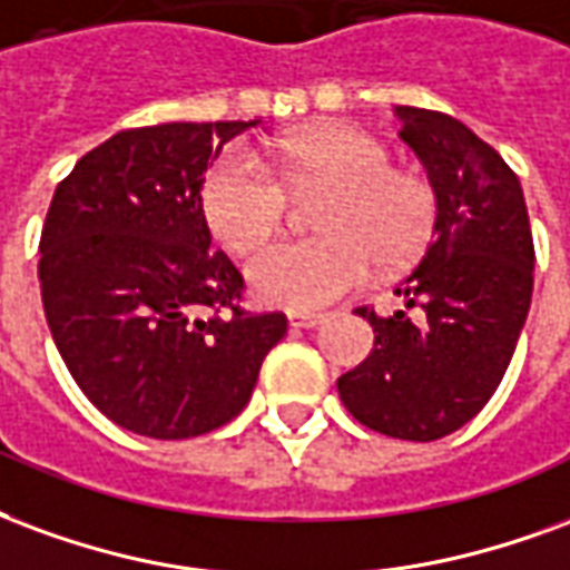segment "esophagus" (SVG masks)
<instances>
[{"mask_svg":"<svg viewBox=\"0 0 570 570\" xmlns=\"http://www.w3.org/2000/svg\"><path fill=\"white\" fill-rule=\"evenodd\" d=\"M322 318H325L322 313H291L288 325L291 327H315V325H322Z\"/></svg>","mask_w":570,"mask_h":570,"instance_id":"esophagus-1","label":"esophagus"}]
</instances>
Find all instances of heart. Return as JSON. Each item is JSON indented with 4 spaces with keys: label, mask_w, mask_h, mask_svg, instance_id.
<instances>
[{
    "label": "heart",
    "mask_w": 570,
    "mask_h": 570,
    "mask_svg": "<svg viewBox=\"0 0 570 570\" xmlns=\"http://www.w3.org/2000/svg\"><path fill=\"white\" fill-rule=\"evenodd\" d=\"M285 184L301 197L325 190L309 215L322 236L269 245L248 264V285L273 306H325L373 264L380 273L410 267L438 230L440 197L425 176L392 166L389 145L371 132L322 127L269 145L267 157L230 148L209 166L199 203L215 239L245 257L279 234L291 209Z\"/></svg>",
    "instance_id": "obj_1"
}]
</instances>
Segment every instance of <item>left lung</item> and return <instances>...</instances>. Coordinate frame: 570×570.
Segmentation results:
<instances>
[{
    "mask_svg": "<svg viewBox=\"0 0 570 570\" xmlns=\"http://www.w3.org/2000/svg\"><path fill=\"white\" fill-rule=\"evenodd\" d=\"M397 115L438 188V230L397 288L404 309H355L371 322L373 352L336 389L361 425L431 443L495 394L529 315L534 239L517 173L492 145L443 111Z\"/></svg>",
    "mask_w": 570,
    "mask_h": 570,
    "instance_id": "left-lung-1",
    "label": "left lung"
}]
</instances>
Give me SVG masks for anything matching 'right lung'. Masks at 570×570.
<instances>
[{"mask_svg":"<svg viewBox=\"0 0 570 570\" xmlns=\"http://www.w3.org/2000/svg\"><path fill=\"white\" fill-rule=\"evenodd\" d=\"M255 124V120H252ZM243 120L115 132L57 185L41 227L45 318L87 401L115 425L188 440L248 404L282 313L243 306V273L212 252L199 188Z\"/></svg>","mask_w":570,"mask_h":570,"instance_id":"obj_1","label":"right lung"}]
</instances>
